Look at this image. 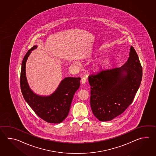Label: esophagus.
I'll list each match as a JSON object with an SVG mask.
<instances>
[{
    "instance_id": "obj_1",
    "label": "esophagus",
    "mask_w": 156,
    "mask_h": 156,
    "mask_svg": "<svg viewBox=\"0 0 156 156\" xmlns=\"http://www.w3.org/2000/svg\"><path fill=\"white\" fill-rule=\"evenodd\" d=\"M81 82L83 84H85L86 82V79L85 77H83L81 80Z\"/></svg>"
}]
</instances>
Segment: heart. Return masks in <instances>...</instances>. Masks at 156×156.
Returning a JSON list of instances; mask_svg holds the SVG:
<instances>
[{
  "label": "heart",
  "instance_id": "1",
  "mask_svg": "<svg viewBox=\"0 0 156 156\" xmlns=\"http://www.w3.org/2000/svg\"><path fill=\"white\" fill-rule=\"evenodd\" d=\"M108 60L106 58H101L98 60L94 65V68L96 71H100V70L104 69L108 65Z\"/></svg>",
  "mask_w": 156,
  "mask_h": 156
}]
</instances>
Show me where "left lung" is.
Listing matches in <instances>:
<instances>
[{
    "mask_svg": "<svg viewBox=\"0 0 156 156\" xmlns=\"http://www.w3.org/2000/svg\"><path fill=\"white\" fill-rule=\"evenodd\" d=\"M142 78V67L132 46L122 66L90 75V105L94 115L105 122L123 113L132 103Z\"/></svg>",
    "mask_w": 156,
    "mask_h": 156,
    "instance_id": "left-lung-1",
    "label": "left lung"
}]
</instances>
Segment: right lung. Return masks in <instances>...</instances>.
Returning <instances> with one entry per match:
<instances>
[{"label": "right lung", "mask_w": 156, "mask_h": 156, "mask_svg": "<svg viewBox=\"0 0 156 156\" xmlns=\"http://www.w3.org/2000/svg\"><path fill=\"white\" fill-rule=\"evenodd\" d=\"M35 45L23 58L20 71V89L24 99L37 115L47 122L61 123L68 115L75 92L80 85V77H67L62 80L55 91L48 96L34 93L27 82L26 64L30 54L36 49Z\"/></svg>", "instance_id": "obj_1"}]
</instances>
